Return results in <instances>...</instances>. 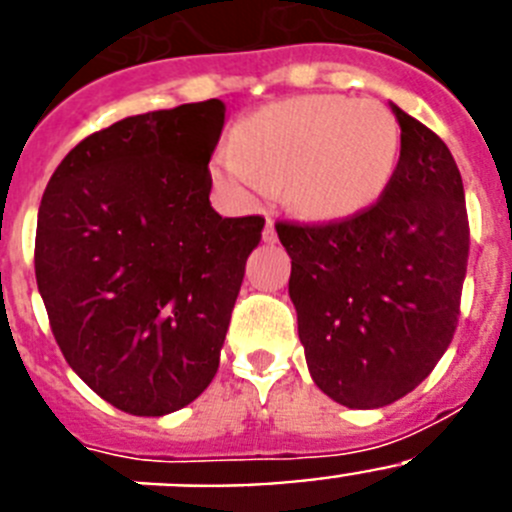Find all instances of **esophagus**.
I'll list each match as a JSON object with an SVG mask.
<instances>
[{
    "mask_svg": "<svg viewBox=\"0 0 512 512\" xmlns=\"http://www.w3.org/2000/svg\"><path fill=\"white\" fill-rule=\"evenodd\" d=\"M264 243H277V225H274V220H266Z\"/></svg>",
    "mask_w": 512,
    "mask_h": 512,
    "instance_id": "1",
    "label": "esophagus"
}]
</instances>
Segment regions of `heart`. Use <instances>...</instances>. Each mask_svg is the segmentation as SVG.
Listing matches in <instances>:
<instances>
[{"mask_svg":"<svg viewBox=\"0 0 512 512\" xmlns=\"http://www.w3.org/2000/svg\"><path fill=\"white\" fill-rule=\"evenodd\" d=\"M397 164L400 125L382 102L307 94L246 117L212 174L243 197L284 187L289 205L305 215L346 217L387 192Z\"/></svg>","mask_w":512,"mask_h":512,"instance_id":"1","label":"heart"}]
</instances>
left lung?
I'll return each instance as SVG.
<instances>
[{"label": "left lung", "instance_id": "obj_1", "mask_svg": "<svg viewBox=\"0 0 512 512\" xmlns=\"http://www.w3.org/2000/svg\"><path fill=\"white\" fill-rule=\"evenodd\" d=\"M400 164L377 205L328 225L279 223L312 382L374 410L413 392L449 348L469 259L464 184L441 138L390 102Z\"/></svg>", "mask_w": 512, "mask_h": 512}]
</instances>
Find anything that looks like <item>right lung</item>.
I'll return each mask as SVG.
<instances>
[{
  "instance_id": "add662e5",
  "label": "right lung",
  "mask_w": 512,
  "mask_h": 512,
  "mask_svg": "<svg viewBox=\"0 0 512 512\" xmlns=\"http://www.w3.org/2000/svg\"><path fill=\"white\" fill-rule=\"evenodd\" d=\"M220 99L117 120L45 187L35 279L69 366L130 415L182 410L217 374L264 217L210 205Z\"/></svg>"
}]
</instances>
